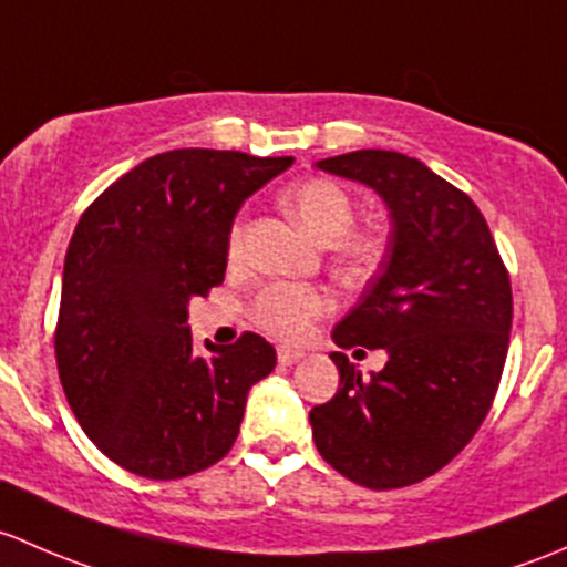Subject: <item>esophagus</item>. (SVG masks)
<instances>
[{"instance_id": "esophagus-1", "label": "esophagus", "mask_w": 567, "mask_h": 567, "mask_svg": "<svg viewBox=\"0 0 567 567\" xmlns=\"http://www.w3.org/2000/svg\"><path fill=\"white\" fill-rule=\"evenodd\" d=\"M302 358H306V352H300V349H289V347L278 349V363L281 365H295L300 363Z\"/></svg>"}]
</instances>
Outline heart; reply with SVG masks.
Returning <instances> with one entry per match:
<instances>
[{"label":"heart","instance_id":"obj_1","mask_svg":"<svg viewBox=\"0 0 567 567\" xmlns=\"http://www.w3.org/2000/svg\"><path fill=\"white\" fill-rule=\"evenodd\" d=\"M286 207L317 243L336 245V265L343 276L363 278L377 267L382 243L371 231H349L354 204L332 179H306L286 194ZM243 250V226L229 235V256ZM330 308V295L311 284H270L254 302V322L276 338H300Z\"/></svg>","mask_w":567,"mask_h":567}]
</instances>
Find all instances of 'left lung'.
I'll return each instance as SVG.
<instances>
[{
  "label": "left lung",
  "mask_w": 567,
  "mask_h": 567,
  "mask_svg": "<svg viewBox=\"0 0 567 567\" xmlns=\"http://www.w3.org/2000/svg\"><path fill=\"white\" fill-rule=\"evenodd\" d=\"M317 166L382 198L390 243L332 330L341 349H384L388 363L365 377L330 354L341 384L308 414L313 442L360 486H412L456 458L488 414L511 341V278L475 202L417 157L358 150Z\"/></svg>",
  "instance_id": "1"
}]
</instances>
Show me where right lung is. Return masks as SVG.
I'll return each mask as SVG.
<instances>
[{
  "label": "right lung",
  "instance_id": "1",
  "mask_svg": "<svg viewBox=\"0 0 567 567\" xmlns=\"http://www.w3.org/2000/svg\"><path fill=\"white\" fill-rule=\"evenodd\" d=\"M291 163L172 150L81 215L62 272L56 369L86 436L133 475L174 481L224 458L248 390L276 369V349L256 332L196 354L188 306L224 281L245 198Z\"/></svg>",
  "mask_w": 567,
  "mask_h": 567
}]
</instances>
